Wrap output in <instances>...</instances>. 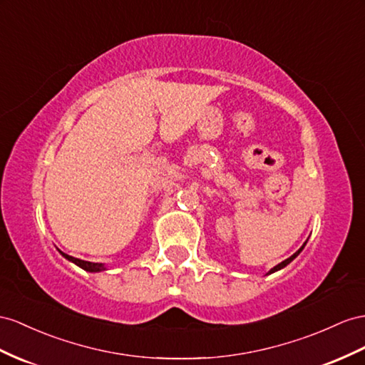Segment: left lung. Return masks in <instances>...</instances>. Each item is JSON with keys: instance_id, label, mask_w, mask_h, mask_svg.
I'll list each match as a JSON object with an SVG mask.
<instances>
[{"instance_id": "obj_1", "label": "left lung", "mask_w": 365, "mask_h": 365, "mask_svg": "<svg viewBox=\"0 0 365 365\" xmlns=\"http://www.w3.org/2000/svg\"><path fill=\"white\" fill-rule=\"evenodd\" d=\"M305 244H307V242H305ZM305 244H304V245H302V247H301V248H299V250H297V251H296V253H294V255H293V256H289V257H288V259H285V260H284V262H280V264H277V265H276V267H274V268H272V269H269V272H268V274H272V273H274V272H279V269H282V268H284V267H287V265H288V264H289V262H292V260H293V259H296V257H297V256H299V253H301V251H302V250H304V247H305Z\"/></svg>"}]
</instances>
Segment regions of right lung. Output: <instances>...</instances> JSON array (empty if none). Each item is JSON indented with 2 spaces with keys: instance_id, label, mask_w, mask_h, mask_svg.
<instances>
[{
  "instance_id": "right-lung-1",
  "label": "right lung",
  "mask_w": 365,
  "mask_h": 365,
  "mask_svg": "<svg viewBox=\"0 0 365 365\" xmlns=\"http://www.w3.org/2000/svg\"><path fill=\"white\" fill-rule=\"evenodd\" d=\"M60 253L64 257H66L68 260H71V262L78 265L83 269H86V272H89V273H98V272H103V269H106V267L103 265V264H93V262H88V260H81V259H77V257H72L69 255H64L63 251H60Z\"/></svg>"
}]
</instances>
